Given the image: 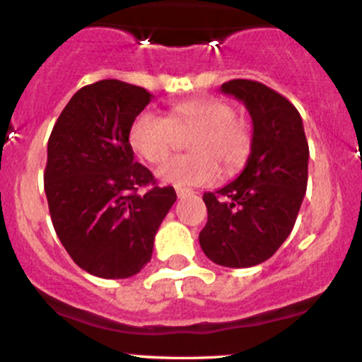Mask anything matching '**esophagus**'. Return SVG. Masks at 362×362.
I'll list each match as a JSON object with an SVG mask.
<instances>
[{"label": "esophagus", "mask_w": 362, "mask_h": 362, "mask_svg": "<svg viewBox=\"0 0 362 362\" xmlns=\"http://www.w3.org/2000/svg\"><path fill=\"white\" fill-rule=\"evenodd\" d=\"M177 195L178 197H187V195H192L194 194V190H190V189H185V187H177Z\"/></svg>", "instance_id": "obj_1"}]
</instances>
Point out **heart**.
<instances>
[{"instance_id": "heart-1", "label": "heart", "mask_w": 362, "mask_h": 362, "mask_svg": "<svg viewBox=\"0 0 362 362\" xmlns=\"http://www.w3.org/2000/svg\"><path fill=\"white\" fill-rule=\"evenodd\" d=\"M197 129L189 148L195 153L173 156L156 170L161 182L175 187L209 185L224 172H235L250 153V134L230 103L197 98L173 107L170 119L143 110L129 127V144L149 163L165 160L177 143V131Z\"/></svg>"}]
</instances>
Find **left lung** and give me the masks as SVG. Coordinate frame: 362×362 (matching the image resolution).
I'll return each instance as SVG.
<instances>
[{
    "mask_svg": "<svg viewBox=\"0 0 362 362\" xmlns=\"http://www.w3.org/2000/svg\"><path fill=\"white\" fill-rule=\"evenodd\" d=\"M221 93L250 114V155L233 182L202 195L207 223L199 243L214 264L253 267L271 259L293 231L308 184V141L296 107L269 86L231 80Z\"/></svg>",
    "mask_w": 362,
    "mask_h": 362,
    "instance_id": "1",
    "label": "left lung"
}]
</instances>
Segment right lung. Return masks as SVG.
Returning <instances> with one entry per match:
<instances>
[{
    "label": "right lung",
    "mask_w": 362,
    "mask_h": 362,
    "mask_svg": "<svg viewBox=\"0 0 362 362\" xmlns=\"http://www.w3.org/2000/svg\"><path fill=\"white\" fill-rule=\"evenodd\" d=\"M151 98L119 80L83 86L47 143L44 189L54 230L74 264L103 279H126L151 260L158 228L177 201L129 144V127Z\"/></svg>",
    "instance_id": "obj_1"
}]
</instances>
